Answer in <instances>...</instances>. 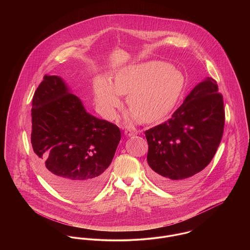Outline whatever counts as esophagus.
I'll use <instances>...</instances> for the list:
<instances>
[{"mask_svg": "<svg viewBox=\"0 0 250 250\" xmlns=\"http://www.w3.org/2000/svg\"><path fill=\"white\" fill-rule=\"evenodd\" d=\"M125 136H127V137H133V136L137 135V131L134 130V129H132V128H127L126 130L125 131Z\"/></svg>", "mask_w": 250, "mask_h": 250, "instance_id": "34e87169", "label": "esophagus"}]
</instances>
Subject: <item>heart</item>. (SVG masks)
I'll use <instances>...</instances> for the list:
<instances>
[{"mask_svg": "<svg viewBox=\"0 0 250 250\" xmlns=\"http://www.w3.org/2000/svg\"><path fill=\"white\" fill-rule=\"evenodd\" d=\"M183 73L163 61H146L128 64L114 76L113 83L99 77L94 85L95 105L108 120L116 118L126 95L131 111L127 120L152 124L166 118L178 105L185 91Z\"/></svg>", "mask_w": 250, "mask_h": 250, "instance_id": "obj_1", "label": "heart"}]
</instances>
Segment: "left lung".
Returning a JSON list of instances; mask_svg holds the SVG:
<instances>
[{
  "mask_svg": "<svg viewBox=\"0 0 250 250\" xmlns=\"http://www.w3.org/2000/svg\"><path fill=\"white\" fill-rule=\"evenodd\" d=\"M212 78L197 84L165 123L145 131L151 178L179 191L191 186L208 166L221 142L223 97Z\"/></svg>",
  "mask_w": 250,
  "mask_h": 250,
  "instance_id": "obj_1",
  "label": "left lung"
}]
</instances>
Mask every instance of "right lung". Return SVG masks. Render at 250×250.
Wrapping results in <instances>:
<instances>
[{
    "instance_id": "right-lung-1",
    "label": "right lung",
    "mask_w": 250,
    "mask_h": 250,
    "mask_svg": "<svg viewBox=\"0 0 250 250\" xmlns=\"http://www.w3.org/2000/svg\"><path fill=\"white\" fill-rule=\"evenodd\" d=\"M32 107L31 143L43 176L66 198L91 199L107 179L119 127L87 112L59 76L44 77Z\"/></svg>"
}]
</instances>
